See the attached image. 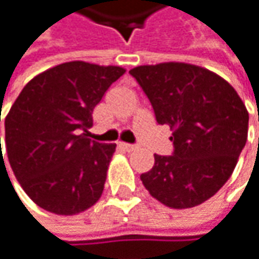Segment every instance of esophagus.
Listing matches in <instances>:
<instances>
[{
  "mask_svg": "<svg viewBox=\"0 0 259 259\" xmlns=\"http://www.w3.org/2000/svg\"><path fill=\"white\" fill-rule=\"evenodd\" d=\"M119 147L125 152H134L137 150V146L135 144H125V143H119Z\"/></svg>",
  "mask_w": 259,
  "mask_h": 259,
  "instance_id": "obj_1",
  "label": "esophagus"
}]
</instances>
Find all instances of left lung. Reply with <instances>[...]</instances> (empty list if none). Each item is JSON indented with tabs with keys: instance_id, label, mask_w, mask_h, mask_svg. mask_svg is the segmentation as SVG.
<instances>
[{
	"instance_id": "left-lung-1",
	"label": "left lung",
	"mask_w": 259,
	"mask_h": 259,
	"mask_svg": "<svg viewBox=\"0 0 259 259\" xmlns=\"http://www.w3.org/2000/svg\"><path fill=\"white\" fill-rule=\"evenodd\" d=\"M128 72L150 100L158 124L173 131L171 156L155 155L153 168L141 175L146 190L175 209L203 203L231 178L246 146L244 103L225 78L196 65L170 62Z\"/></svg>"
}]
</instances>
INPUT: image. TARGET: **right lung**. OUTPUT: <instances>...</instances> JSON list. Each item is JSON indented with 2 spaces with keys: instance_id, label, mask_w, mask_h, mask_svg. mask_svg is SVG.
<instances>
[{
  "instance_id": "obj_1",
  "label": "right lung",
  "mask_w": 259,
  "mask_h": 259,
  "mask_svg": "<svg viewBox=\"0 0 259 259\" xmlns=\"http://www.w3.org/2000/svg\"><path fill=\"white\" fill-rule=\"evenodd\" d=\"M124 72L119 66L66 62L31 78L18 95L4 121L6 152L37 206L74 215L100 199L116 146L91 141L88 128L94 107ZM0 153L3 162L1 146Z\"/></svg>"
}]
</instances>
